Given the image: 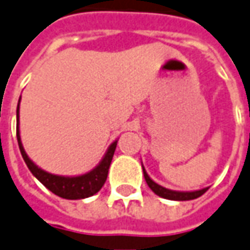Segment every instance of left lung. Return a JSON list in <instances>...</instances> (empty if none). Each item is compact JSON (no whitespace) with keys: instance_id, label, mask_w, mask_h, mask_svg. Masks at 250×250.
<instances>
[{"instance_id":"8db88e82","label":"left lung","mask_w":250,"mask_h":250,"mask_svg":"<svg viewBox=\"0 0 250 250\" xmlns=\"http://www.w3.org/2000/svg\"><path fill=\"white\" fill-rule=\"evenodd\" d=\"M143 175H145L146 183L148 184V187L151 188L152 191L165 199H172V201H190V199H195L201 197L208 190L207 187V188L195 190V191H175V190H169V188H165V187H162L158 183H155L151 177L147 175L145 167H143Z\"/></svg>"}]
</instances>
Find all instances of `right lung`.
<instances>
[{
	"instance_id": "1",
	"label": "right lung",
	"mask_w": 250,
	"mask_h": 250,
	"mask_svg": "<svg viewBox=\"0 0 250 250\" xmlns=\"http://www.w3.org/2000/svg\"><path fill=\"white\" fill-rule=\"evenodd\" d=\"M20 104V99H19ZM19 104L16 110V136H18V143H19L20 152L21 157L26 162L27 168L30 172L41 182V183L53 194H56L59 197L64 199H83L95 195L96 192L103 187L105 183V179L108 175V168L113 160L114 151L117 147V142H113L110 147L107 148L104 157L98 164V167L89 170L88 173H83L80 176H60L49 173L43 169L38 168L33 161L28 158L27 152L24 151V147L21 145V139H20L19 130Z\"/></svg>"
}]
</instances>
